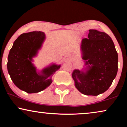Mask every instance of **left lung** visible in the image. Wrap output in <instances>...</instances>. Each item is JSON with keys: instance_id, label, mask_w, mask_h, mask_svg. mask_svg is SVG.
<instances>
[{"instance_id": "1", "label": "left lung", "mask_w": 127, "mask_h": 127, "mask_svg": "<svg viewBox=\"0 0 127 127\" xmlns=\"http://www.w3.org/2000/svg\"><path fill=\"white\" fill-rule=\"evenodd\" d=\"M85 71L75 69L72 77L77 90L85 95L97 96L106 91L118 71V53L107 33L90 30L81 43Z\"/></svg>"}]
</instances>
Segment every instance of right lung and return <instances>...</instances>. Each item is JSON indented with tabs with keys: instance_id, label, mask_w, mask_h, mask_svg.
Returning a JSON list of instances; mask_svg holds the SVG:
<instances>
[{
	"instance_id": "1",
	"label": "right lung",
	"mask_w": 127,
	"mask_h": 127,
	"mask_svg": "<svg viewBox=\"0 0 127 127\" xmlns=\"http://www.w3.org/2000/svg\"><path fill=\"white\" fill-rule=\"evenodd\" d=\"M45 39L41 31L24 33L14 41L7 58V68L10 78L18 88L28 94L43 91L52 83L51 77L60 65L55 64L36 71L32 63Z\"/></svg>"
}]
</instances>
